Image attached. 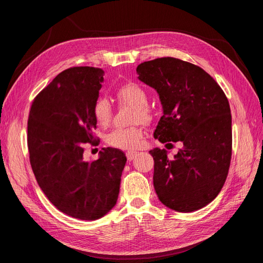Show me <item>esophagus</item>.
Instances as JSON below:
<instances>
[{"label": "esophagus", "mask_w": 263, "mask_h": 263, "mask_svg": "<svg viewBox=\"0 0 263 263\" xmlns=\"http://www.w3.org/2000/svg\"><path fill=\"white\" fill-rule=\"evenodd\" d=\"M136 156H137L136 151H128V153H126V157H127V159H128L129 161L134 160V159L136 158Z\"/></svg>", "instance_id": "1"}]
</instances>
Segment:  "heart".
<instances>
[{
    "instance_id": "heart-1",
    "label": "heart",
    "mask_w": 263,
    "mask_h": 263,
    "mask_svg": "<svg viewBox=\"0 0 263 263\" xmlns=\"http://www.w3.org/2000/svg\"><path fill=\"white\" fill-rule=\"evenodd\" d=\"M116 100L121 104L129 105L136 108L134 113V121H149L150 110L148 106V97L146 91L137 83H127L116 91ZM93 116L100 126H106L112 119V107L106 99L100 98L93 104ZM144 136V130L140 127L134 126L128 128H117L110 132L106 141L109 146L123 150H133L139 146Z\"/></svg>"
}]
</instances>
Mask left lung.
<instances>
[{
    "instance_id": "8db88e82",
    "label": "left lung",
    "mask_w": 263,
    "mask_h": 263,
    "mask_svg": "<svg viewBox=\"0 0 263 263\" xmlns=\"http://www.w3.org/2000/svg\"><path fill=\"white\" fill-rule=\"evenodd\" d=\"M136 71L162 104L155 138L183 144L172 160L165 149L149 151L156 193L173 211L200 210L218 195L229 170L233 135L226 95L206 71L177 58L145 61Z\"/></svg>"
}]
</instances>
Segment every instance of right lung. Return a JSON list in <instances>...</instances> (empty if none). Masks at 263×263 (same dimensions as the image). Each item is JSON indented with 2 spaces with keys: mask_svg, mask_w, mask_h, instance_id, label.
<instances>
[{
  "mask_svg": "<svg viewBox=\"0 0 263 263\" xmlns=\"http://www.w3.org/2000/svg\"><path fill=\"white\" fill-rule=\"evenodd\" d=\"M104 71L73 67L62 71L34 99L27 123L29 161L38 185L60 212L95 220L116 202L126 156L103 148L98 160L86 162L84 145L97 146L93 104Z\"/></svg>",
  "mask_w": 263,
  "mask_h": 263,
  "instance_id": "add662e5",
  "label": "right lung"
}]
</instances>
